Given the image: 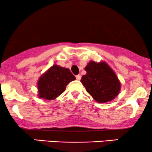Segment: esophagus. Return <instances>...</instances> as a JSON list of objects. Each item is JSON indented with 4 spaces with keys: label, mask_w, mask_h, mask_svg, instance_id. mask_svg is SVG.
Here are the masks:
<instances>
[{
    "label": "esophagus",
    "mask_w": 152,
    "mask_h": 152,
    "mask_svg": "<svg viewBox=\"0 0 152 152\" xmlns=\"http://www.w3.org/2000/svg\"><path fill=\"white\" fill-rule=\"evenodd\" d=\"M76 79L78 80V81H79V80H81V75H77V76H76Z\"/></svg>",
    "instance_id": "esophagus-1"
}]
</instances>
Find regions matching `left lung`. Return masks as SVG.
<instances>
[{
  "label": "left lung",
  "instance_id": "obj_1",
  "mask_svg": "<svg viewBox=\"0 0 152 152\" xmlns=\"http://www.w3.org/2000/svg\"><path fill=\"white\" fill-rule=\"evenodd\" d=\"M85 71L86 74L82 76L81 81L96 102H110L119 93L120 81L106 63L90 61L85 67Z\"/></svg>",
  "mask_w": 152,
  "mask_h": 152
}]
</instances>
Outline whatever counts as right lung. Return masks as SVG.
<instances>
[{"mask_svg":"<svg viewBox=\"0 0 152 152\" xmlns=\"http://www.w3.org/2000/svg\"><path fill=\"white\" fill-rule=\"evenodd\" d=\"M75 79L69 69L53 65L38 80V97L53 100L64 92L68 83Z\"/></svg>","mask_w":152,"mask_h":152,"instance_id":"add662e5","label":"right lung"}]
</instances>
